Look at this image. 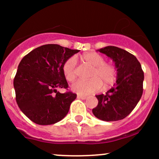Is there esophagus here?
Listing matches in <instances>:
<instances>
[{
  "instance_id": "obj_1",
  "label": "esophagus",
  "mask_w": 159,
  "mask_h": 159,
  "mask_svg": "<svg viewBox=\"0 0 159 159\" xmlns=\"http://www.w3.org/2000/svg\"><path fill=\"white\" fill-rule=\"evenodd\" d=\"M77 98H78V99H82V100H84V99H86V96H84V95H79L78 94V96H77Z\"/></svg>"
}]
</instances>
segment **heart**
<instances>
[{
  "instance_id": "1",
  "label": "heart",
  "mask_w": 159,
  "mask_h": 159,
  "mask_svg": "<svg viewBox=\"0 0 159 159\" xmlns=\"http://www.w3.org/2000/svg\"><path fill=\"white\" fill-rule=\"evenodd\" d=\"M82 60L91 67L89 80H78L71 85V90L79 95H87L96 92L104 87L112 85L116 80V69L111 64L105 62L103 56L95 52H88L83 54ZM63 74L68 81H73L76 78L77 59L70 57L63 65Z\"/></svg>"
}]
</instances>
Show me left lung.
Instances as JSON below:
<instances>
[{
    "label": "left lung",
    "mask_w": 159,
    "mask_h": 159,
    "mask_svg": "<svg viewBox=\"0 0 159 159\" xmlns=\"http://www.w3.org/2000/svg\"><path fill=\"white\" fill-rule=\"evenodd\" d=\"M115 62L117 79L105 94L96 95L98 104L92 112L98 119L115 121L127 117L135 108L143 92L144 72L135 56L124 49L107 46L98 50Z\"/></svg>",
    "instance_id": "8db88e82"
}]
</instances>
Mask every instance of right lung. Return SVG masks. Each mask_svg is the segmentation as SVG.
Masks as SVG:
<instances>
[{
	"instance_id": "obj_1",
	"label": "right lung",
	"mask_w": 159,
	"mask_h": 159,
	"mask_svg": "<svg viewBox=\"0 0 159 159\" xmlns=\"http://www.w3.org/2000/svg\"><path fill=\"white\" fill-rule=\"evenodd\" d=\"M79 51L58 44H44L20 61L14 79L16 102L33 122L55 124L67 115L77 94L70 91L61 94L57 89H68L63 65Z\"/></svg>"
}]
</instances>
